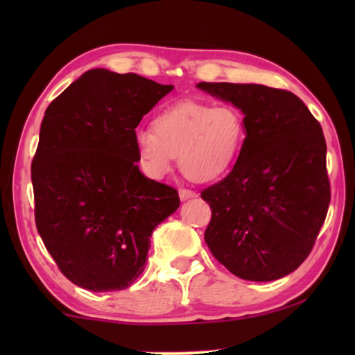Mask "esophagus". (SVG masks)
<instances>
[{
    "mask_svg": "<svg viewBox=\"0 0 355 355\" xmlns=\"http://www.w3.org/2000/svg\"><path fill=\"white\" fill-rule=\"evenodd\" d=\"M178 196L180 199H182L183 202L184 200H189V199H194V197H197V194L194 191H189V189H180L178 191Z\"/></svg>",
    "mask_w": 355,
    "mask_h": 355,
    "instance_id": "obj_1",
    "label": "esophagus"
}]
</instances>
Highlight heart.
Listing matches in <instances>:
<instances>
[{
    "label": "heart",
    "mask_w": 355,
    "mask_h": 355,
    "mask_svg": "<svg viewBox=\"0 0 355 355\" xmlns=\"http://www.w3.org/2000/svg\"><path fill=\"white\" fill-rule=\"evenodd\" d=\"M245 141L243 112L232 105L180 101L155 117L152 130L135 133L137 163L147 177L159 180L180 167L192 182L225 177L241 158Z\"/></svg>",
    "instance_id": "1"
}]
</instances>
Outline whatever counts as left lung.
I'll return each instance as SVG.
<instances>
[{
	"mask_svg": "<svg viewBox=\"0 0 355 355\" xmlns=\"http://www.w3.org/2000/svg\"><path fill=\"white\" fill-rule=\"evenodd\" d=\"M197 89L243 112L241 158L202 191L211 207L205 241L244 280L285 277L309 257L326 219L330 186L326 139L296 95L263 84L199 83Z\"/></svg>",
	"mask_w": 355,
	"mask_h": 355,
	"instance_id": "8db88e82",
	"label": "left lung"
}]
</instances>
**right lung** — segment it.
<instances>
[{
	"label": "right lung",
	"instance_id": "1",
	"mask_svg": "<svg viewBox=\"0 0 355 355\" xmlns=\"http://www.w3.org/2000/svg\"><path fill=\"white\" fill-rule=\"evenodd\" d=\"M172 89L92 69L46 107L31 167L35 225L78 286L128 288L146 269L155 227L180 207L175 189L139 171L135 147L141 119Z\"/></svg>",
	"mask_w": 355,
	"mask_h": 355
}]
</instances>
